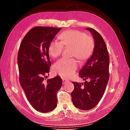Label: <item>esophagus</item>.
<instances>
[{
    "label": "esophagus",
    "mask_w": 130,
    "mask_h": 130,
    "mask_svg": "<svg viewBox=\"0 0 130 130\" xmlns=\"http://www.w3.org/2000/svg\"><path fill=\"white\" fill-rule=\"evenodd\" d=\"M62 81H63V85L67 84L68 82H69V81L68 80L66 79V78H62Z\"/></svg>",
    "instance_id": "esophagus-1"
}]
</instances>
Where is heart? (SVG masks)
Returning a JSON list of instances; mask_svg holds the SVG:
<instances>
[{
    "instance_id": "b5f03b06",
    "label": "heart",
    "mask_w": 130,
    "mask_h": 130,
    "mask_svg": "<svg viewBox=\"0 0 130 130\" xmlns=\"http://www.w3.org/2000/svg\"><path fill=\"white\" fill-rule=\"evenodd\" d=\"M61 42L56 40L51 41L48 46V53L53 58L58 57L65 47H72L71 56L76 57L84 62L91 57L95 48L93 38L85 32L78 30H68L59 35ZM78 68L77 61L74 58H62L54 66L55 72L60 75L69 78L71 77Z\"/></svg>"
}]
</instances>
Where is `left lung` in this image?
Segmentation results:
<instances>
[{
	"mask_svg": "<svg viewBox=\"0 0 130 130\" xmlns=\"http://www.w3.org/2000/svg\"><path fill=\"white\" fill-rule=\"evenodd\" d=\"M86 29L93 35L95 48L92 56L78 73L85 82L84 84L73 82L74 89L71 94L74 105L82 110L91 109L99 103L109 76V57L104 39L95 30L90 27Z\"/></svg>",
	"mask_w": 130,
	"mask_h": 130,
	"instance_id": "1",
	"label": "left lung"
}]
</instances>
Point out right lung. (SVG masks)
Wrapping results in <instances>:
<instances>
[{
  "instance_id": "right-lung-1",
  "label": "right lung",
  "mask_w": 130,
  "mask_h": 130,
  "mask_svg": "<svg viewBox=\"0 0 130 130\" xmlns=\"http://www.w3.org/2000/svg\"><path fill=\"white\" fill-rule=\"evenodd\" d=\"M61 29L33 27L23 38L18 51L17 63L21 86L31 105L42 113L51 112L56 107L57 93L62 84L60 76L44 81L52 64L49 44Z\"/></svg>"
}]
</instances>
